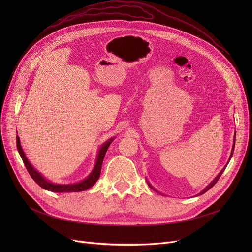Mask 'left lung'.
<instances>
[{
	"instance_id": "left-lung-1",
	"label": "left lung",
	"mask_w": 252,
	"mask_h": 252,
	"mask_svg": "<svg viewBox=\"0 0 252 252\" xmlns=\"http://www.w3.org/2000/svg\"><path fill=\"white\" fill-rule=\"evenodd\" d=\"M234 148H235V136H234V144H233V148H232V152H231V155H230V158H229V161L231 160V157H232V155H233V151H234ZM229 161H228V163H229ZM226 166H227V165H226ZM226 166H224V167L221 169V171H220V174H219V175L216 177V179H215L213 182H211V183L208 185V186H207V187H206V188H205V189H204V190H203V191H202L200 194H203V193H205V192H206V191H208V190H209L211 187H214V186H215V184H216V183L219 181V179L220 178V176H221V174L223 173V170H224V168H226ZM147 183H148V182H147ZM148 185H149V187H150V188L154 189V188L151 186V185H150L149 183H148Z\"/></svg>"
}]
</instances>
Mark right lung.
<instances>
[{
	"instance_id": "1",
	"label": "right lung",
	"mask_w": 252,
	"mask_h": 252,
	"mask_svg": "<svg viewBox=\"0 0 252 252\" xmlns=\"http://www.w3.org/2000/svg\"><path fill=\"white\" fill-rule=\"evenodd\" d=\"M113 141V138H111L109 141L105 142L99 152H98V156H97V160H96V164L94 169L92 170V173L89 175V177L87 179H85L82 182H78L75 184H69V185H60V184H54L51 183L48 180H46L38 171L33 168V166L31 164V162L29 161L28 157L25 156L21 144H20V140L19 137H16V145H17V150L22 158V161L28 169L29 174L31 175V177L33 179V181L41 186L43 189L51 191V192H58V193H62V192H81V191H85L88 190L89 188H91L92 186H94L95 183L98 181V179L100 178V173H101V167H102V163H103V159L104 156L106 154V151H107L109 145L111 144V142Z\"/></svg>"
}]
</instances>
